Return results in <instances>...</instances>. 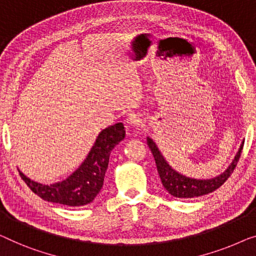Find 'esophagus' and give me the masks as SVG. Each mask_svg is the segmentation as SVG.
Wrapping results in <instances>:
<instances>
[{"label":"esophagus","instance_id":"34e87169","mask_svg":"<svg viewBox=\"0 0 256 256\" xmlns=\"http://www.w3.org/2000/svg\"><path fill=\"white\" fill-rule=\"evenodd\" d=\"M124 124L127 128H138L142 124V118L137 113H130L127 116Z\"/></svg>","mask_w":256,"mask_h":256}]
</instances>
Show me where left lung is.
I'll return each mask as SVG.
<instances>
[{"mask_svg":"<svg viewBox=\"0 0 256 256\" xmlns=\"http://www.w3.org/2000/svg\"><path fill=\"white\" fill-rule=\"evenodd\" d=\"M146 143L149 146L151 152L154 154L156 160V166L159 176H160L162 184L168 194H171L174 198H195L198 196H203L212 192L218 190L225 181L231 176L233 170H234L236 162L239 160L240 154H242L244 140L240 144L238 152L236 154L234 158L228 165V168L225 170L220 176L211 178V179H195V178H190L184 176V174L176 171L171 165L166 162L164 156L162 154L160 150L158 149L157 144L150 137H146Z\"/></svg>","mask_w":256,"mask_h":256,"instance_id":"1","label":"left lung"}]
</instances>
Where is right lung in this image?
Segmentation results:
<instances>
[{"label":"right lung","mask_w":256,"mask_h":256,"mask_svg":"<svg viewBox=\"0 0 256 256\" xmlns=\"http://www.w3.org/2000/svg\"><path fill=\"white\" fill-rule=\"evenodd\" d=\"M124 136V126L121 122L102 129L76 171L56 182H38L30 179L20 168L18 171L31 190L45 201L68 206L88 204L102 188L104 178L108 168L110 154Z\"/></svg>","instance_id":"1"}]
</instances>
